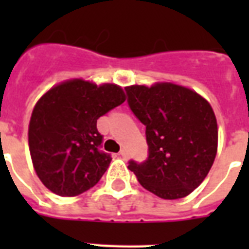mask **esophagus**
I'll list each match as a JSON object with an SVG mask.
<instances>
[{"mask_svg": "<svg viewBox=\"0 0 249 249\" xmlns=\"http://www.w3.org/2000/svg\"><path fill=\"white\" fill-rule=\"evenodd\" d=\"M119 155H120V158H123V159H126V158H128V151H126V150H121V151L119 152Z\"/></svg>", "mask_w": 249, "mask_h": 249, "instance_id": "obj_1", "label": "esophagus"}]
</instances>
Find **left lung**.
<instances>
[{"instance_id": "1", "label": "left lung", "mask_w": 249, "mask_h": 249, "mask_svg": "<svg viewBox=\"0 0 249 249\" xmlns=\"http://www.w3.org/2000/svg\"><path fill=\"white\" fill-rule=\"evenodd\" d=\"M128 106L146 126L147 159L129 160V170L161 199L193 193L207 177L217 152L212 107L193 90L174 84L125 88Z\"/></svg>"}]
</instances>
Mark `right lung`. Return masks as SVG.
I'll return each mask as SVG.
<instances>
[{"mask_svg":"<svg viewBox=\"0 0 249 249\" xmlns=\"http://www.w3.org/2000/svg\"><path fill=\"white\" fill-rule=\"evenodd\" d=\"M120 86L71 80L54 86L33 108L28 142L41 182L56 195L76 196L97 185L111 163L97 120L124 103Z\"/></svg>","mask_w":249,"mask_h":249,"instance_id":"1","label":"right lung"}]
</instances>
